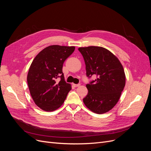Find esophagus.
I'll return each mask as SVG.
<instances>
[{
    "mask_svg": "<svg viewBox=\"0 0 151 151\" xmlns=\"http://www.w3.org/2000/svg\"><path fill=\"white\" fill-rule=\"evenodd\" d=\"M81 84H73V86H74V87H79Z\"/></svg>",
    "mask_w": 151,
    "mask_h": 151,
    "instance_id": "esophagus-1",
    "label": "esophagus"
}]
</instances>
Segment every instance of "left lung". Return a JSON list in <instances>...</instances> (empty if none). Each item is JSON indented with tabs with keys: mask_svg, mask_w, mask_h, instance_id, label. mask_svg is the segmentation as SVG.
Listing matches in <instances>:
<instances>
[{
	"mask_svg": "<svg viewBox=\"0 0 151 151\" xmlns=\"http://www.w3.org/2000/svg\"><path fill=\"white\" fill-rule=\"evenodd\" d=\"M78 50L84 58L87 77H96L86 84L88 93L83 102L94 113H106L118 103L125 86L123 66L118 58L104 48L91 46Z\"/></svg>",
	"mask_w": 151,
	"mask_h": 151,
	"instance_id": "8db88e82",
	"label": "left lung"
}]
</instances>
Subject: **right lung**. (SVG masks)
<instances>
[{
    "mask_svg": "<svg viewBox=\"0 0 151 151\" xmlns=\"http://www.w3.org/2000/svg\"><path fill=\"white\" fill-rule=\"evenodd\" d=\"M74 47L51 45L42 50L29 67L27 81L35 103L46 111L61 106L71 90L62 72L63 64L74 52ZM60 78L61 80L57 81Z\"/></svg>",
    "mask_w": 151,
    "mask_h": 151,
    "instance_id": "add662e5",
    "label": "right lung"
}]
</instances>
